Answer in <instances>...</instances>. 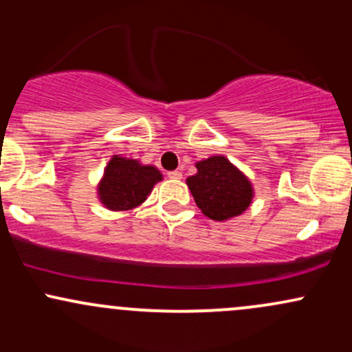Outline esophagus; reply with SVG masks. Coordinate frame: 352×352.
<instances>
[{
	"instance_id": "esophagus-1",
	"label": "esophagus",
	"mask_w": 352,
	"mask_h": 352,
	"mask_svg": "<svg viewBox=\"0 0 352 352\" xmlns=\"http://www.w3.org/2000/svg\"><path fill=\"white\" fill-rule=\"evenodd\" d=\"M168 179H173V180H180L182 179V172L180 170H172L167 173Z\"/></svg>"
}]
</instances>
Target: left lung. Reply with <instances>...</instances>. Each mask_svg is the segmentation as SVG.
I'll return each instance as SVG.
<instances>
[{"label":"left lung","mask_w":352,"mask_h":352,"mask_svg":"<svg viewBox=\"0 0 352 352\" xmlns=\"http://www.w3.org/2000/svg\"><path fill=\"white\" fill-rule=\"evenodd\" d=\"M197 173L187 185L205 217L227 221L248 210L254 197L252 180L225 155H212L195 164Z\"/></svg>","instance_id":"1"}]
</instances>
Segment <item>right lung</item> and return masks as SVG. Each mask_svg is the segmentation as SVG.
Returning <instances> with one entry per match:
<instances>
[{
  "label": "right lung",
  "mask_w": 352,
  "mask_h": 352,
  "mask_svg": "<svg viewBox=\"0 0 352 352\" xmlns=\"http://www.w3.org/2000/svg\"><path fill=\"white\" fill-rule=\"evenodd\" d=\"M162 180V172L155 165L112 155L98 182L96 193L100 204L111 212H127L140 207Z\"/></svg>",
  "instance_id": "right-lung-1"
}]
</instances>
